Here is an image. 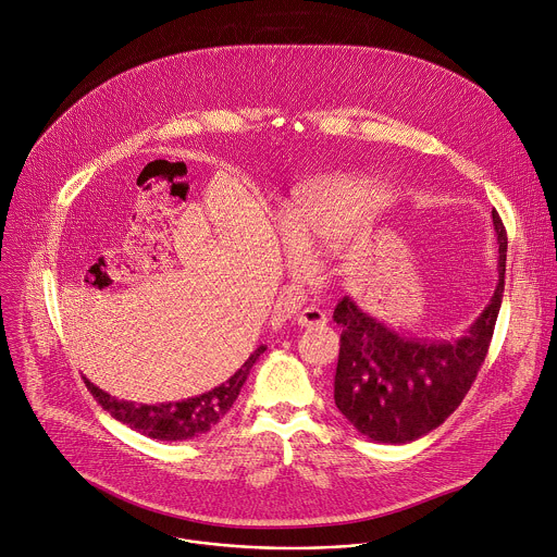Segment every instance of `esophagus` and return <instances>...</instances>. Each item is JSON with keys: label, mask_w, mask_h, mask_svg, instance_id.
Returning a JSON list of instances; mask_svg holds the SVG:
<instances>
[{"label": "esophagus", "mask_w": 557, "mask_h": 557, "mask_svg": "<svg viewBox=\"0 0 557 557\" xmlns=\"http://www.w3.org/2000/svg\"><path fill=\"white\" fill-rule=\"evenodd\" d=\"M301 327H323L325 323H327V317H325V312L323 310H319V308H304L299 314H297V319H295Z\"/></svg>", "instance_id": "esophagus-1"}]
</instances>
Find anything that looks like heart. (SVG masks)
<instances>
[{
    "label": "heart",
    "mask_w": 557,
    "mask_h": 557,
    "mask_svg": "<svg viewBox=\"0 0 557 557\" xmlns=\"http://www.w3.org/2000/svg\"><path fill=\"white\" fill-rule=\"evenodd\" d=\"M376 203V190L360 181L321 183L301 193L286 221L290 267L301 271L306 251H325L347 240Z\"/></svg>",
    "instance_id": "b5f03b06"
}]
</instances>
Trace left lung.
Returning a JSON list of instances; mask_svg holds the SVG:
<instances>
[{"instance_id": "obj_1", "label": "left lung", "mask_w": 557, "mask_h": 557, "mask_svg": "<svg viewBox=\"0 0 557 557\" xmlns=\"http://www.w3.org/2000/svg\"><path fill=\"white\" fill-rule=\"evenodd\" d=\"M498 284L476 321L455 341H426L398 334L362 312L349 297L334 308L343 327L334 376L338 411L364 437L409 444L461 405L487 356L505 290L507 232L496 210Z\"/></svg>"}]
</instances>
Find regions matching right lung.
<instances>
[{
	"instance_id": "right-lung-1",
	"label": "right lung",
	"mask_w": 557,
	"mask_h": 557,
	"mask_svg": "<svg viewBox=\"0 0 557 557\" xmlns=\"http://www.w3.org/2000/svg\"><path fill=\"white\" fill-rule=\"evenodd\" d=\"M264 349L267 347L260 345L243 367H238L227 381L219 383L212 392L199 394L195 398L181 400V403L133 405V403L111 398L87 379H85V385L104 411H109L115 420L131 426L133 431L161 442H183V440H193L208 433L223 420V416L236 403L249 376V369L253 367V362Z\"/></svg>"
}]
</instances>
